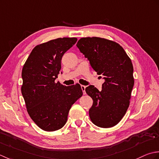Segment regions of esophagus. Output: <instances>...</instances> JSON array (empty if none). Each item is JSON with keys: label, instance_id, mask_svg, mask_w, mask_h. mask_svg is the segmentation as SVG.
I'll list each match as a JSON object with an SVG mask.
<instances>
[{"label": "esophagus", "instance_id": "34e87169", "mask_svg": "<svg viewBox=\"0 0 159 159\" xmlns=\"http://www.w3.org/2000/svg\"><path fill=\"white\" fill-rule=\"evenodd\" d=\"M86 87V86H84V85L81 86V88H82V91H83V94H84V95H86V91H85Z\"/></svg>", "mask_w": 159, "mask_h": 159}]
</instances>
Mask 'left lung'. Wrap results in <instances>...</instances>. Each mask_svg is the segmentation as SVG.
Returning a JSON list of instances; mask_svg holds the SVG:
<instances>
[{"mask_svg": "<svg viewBox=\"0 0 159 159\" xmlns=\"http://www.w3.org/2000/svg\"><path fill=\"white\" fill-rule=\"evenodd\" d=\"M80 52L105 82L101 91L93 85L86 93L93 100L90 120L100 128H111L121 120L129 105L134 86L133 66L118 43L105 38H82L77 43Z\"/></svg>", "mask_w": 159, "mask_h": 159, "instance_id": "8db88e82", "label": "left lung"}]
</instances>
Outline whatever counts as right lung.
<instances>
[{
	"label": "right lung",
	"instance_id": "obj_1",
	"mask_svg": "<svg viewBox=\"0 0 159 159\" xmlns=\"http://www.w3.org/2000/svg\"><path fill=\"white\" fill-rule=\"evenodd\" d=\"M77 40L60 38L37 45L22 68L21 92L27 112L43 130L62 128L71 106L83 95L79 84L66 86L55 82L60 73L61 57Z\"/></svg>",
	"mask_w": 159,
	"mask_h": 159
}]
</instances>
